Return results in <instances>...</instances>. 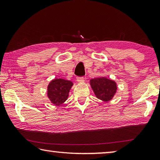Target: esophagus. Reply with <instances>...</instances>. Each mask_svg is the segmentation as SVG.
<instances>
[{"mask_svg": "<svg viewBox=\"0 0 160 160\" xmlns=\"http://www.w3.org/2000/svg\"><path fill=\"white\" fill-rule=\"evenodd\" d=\"M85 79L83 77H78L77 78V82H79V83L84 82H85Z\"/></svg>", "mask_w": 160, "mask_h": 160, "instance_id": "1", "label": "esophagus"}]
</instances>
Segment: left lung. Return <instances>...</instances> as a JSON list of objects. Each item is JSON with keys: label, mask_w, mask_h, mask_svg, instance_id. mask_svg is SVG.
<instances>
[{"label": "left lung", "mask_w": 160, "mask_h": 160, "mask_svg": "<svg viewBox=\"0 0 160 160\" xmlns=\"http://www.w3.org/2000/svg\"><path fill=\"white\" fill-rule=\"evenodd\" d=\"M90 84L97 99L109 102L117 91V84L114 80L106 77L96 78L90 80Z\"/></svg>", "instance_id": "8db88e82"}]
</instances>
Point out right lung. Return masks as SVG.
Instances as JSON below:
<instances>
[{
    "instance_id": "right-lung-1",
    "label": "right lung",
    "mask_w": 160,
    "mask_h": 160,
    "mask_svg": "<svg viewBox=\"0 0 160 160\" xmlns=\"http://www.w3.org/2000/svg\"><path fill=\"white\" fill-rule=\"evenodd\" d=\"M73 85L70 80L63 78H54L47 87V97L56 106L63 104L68 98L69 92Z\"/></svg>"
}]
</instances>
